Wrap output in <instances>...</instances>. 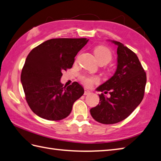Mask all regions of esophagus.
Returning <instances> with one entry per match:
<instances>
[{
	"mask_svg": "<svg viewBox=\"0 0 161 161\" xmlns=\"http://www.w3.org/2000/svg\"><path fill=\"white\" fill-rule=\"evenodd\" d=\"M91 92L90 90H88L86 88H85V92H84V95H87V94H90Z\"/></svg>",
	"mask_w": 161,
	"mask_h": 161,
	"instance_id": "obj_1",
	"label": "esophagus"
}]
</instances>
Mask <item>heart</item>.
Masks as SVG:
<instances>
[{
	"instance_id": "obj_1",
	"label": "heart",
	"mask_w": 161,
	"mask_h": 161,
	"mask_svg": "<svg viewBox=\"0 0 161 161\" xmlns=\"http://www.w3.org/2000/svg\"><path fill=\"white\" fill-rule=\"evenodd\" d=\"M94 55L99 64H106L112 60L113 55L110 50L108 48L103 47V46H99L97 47L94 51ZM82 82L88 87H90L94 83H98L99 81V78L97 76H82L80 77Z\"/></svg>"
}]
</instances>
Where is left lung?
<instances>
[{
    "instance_id": "obj_1",
    "label": "left lung",
    "mask_w": 161,
    "mask_h": 161,
    "mask_svg": "<svg viewBox=\"0 0 161 161\" xmlns=\"http://www.w3.org/2000/svg\"><path fill=\"white\" fill-rule=\"evenodd\" d=\"M117 46L115 73L97 90L109 91L110 97L99 94L100 102L90 109L92 117L103 124H113L125 119L141 103L145 94L147 76L136 54L119 42Z\"/></svg>"
}]
</instances>
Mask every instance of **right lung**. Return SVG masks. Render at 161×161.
<instances>
[{
  "instance_id": "1",
  "label": "right lung",
  "mask_w": 161,
  "mask_h": 161,
  "mask_svg": "<svg viewBox=\"0 0 161 161\" xmlns=\"http://www.w3.org/2000/svg\"><path fill=\"white\" fill-rule=\"evenodd\" d=\"M88 40L51 39L28 55L21 81L29 107L39 117L51 121L64 119L71 113L74 103L84 94L77 82L66 87L60 78L62 71L73 66L74 58Z\"/></svg>"
}]
</instances>
